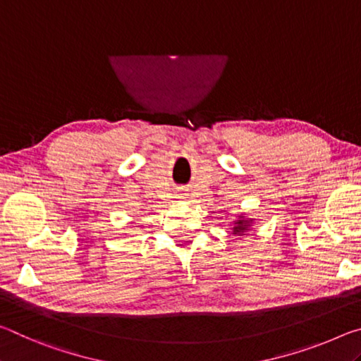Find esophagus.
<instances>
[{"label": "esophagus", "instance_id": "34e87169", "mask_svg": "<svg viewBox=\"0 0 361 361\" xmlns=\"http://www.w3.org/2000/svg\"><path fill=\"white\" fill-rule=\"evenodd\" d=\"M184 195H185V193H180V198H184Z\"/></svg>", "mask_w": 361, "mask_h": 361}]
</instances>
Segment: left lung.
Returning a JSON list of instances; mask_svg holds the SVG:
<instances>
[{"mask_svg": "<svg viewBox=\"0 0 361 361\" xmlns=\"http://www.w3.org/2000/svg\"><path fill=\"white\" fill-rule=\"evenodd\" d=\"M254 224H256V219H251L246 214H236L235 219L228 224L230 228H232L233 236H243L247 235L254 228Z\"/></svg>", "mask_w": 361, "mask_h": 361, "instance_id": "left-lung-1", "label": "left lung"}]
</instances>
